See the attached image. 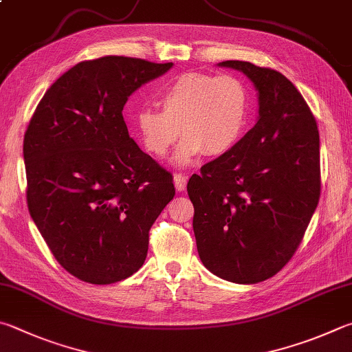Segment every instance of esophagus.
Wrapping results in <instances>:
<instances>
[{
  "instance_id": "obj_1",
  "label": "esophagus",
  "mask_w": 352,
  "mask_h": 352,
  "mask_svg": "<svg viewBox=\"0 0 352 352\" xmlns=\"http://www.w3.org/2000/svg\"><path fill=\"white\" fill-rule=\"evenodd\" d=\"M174 184H175V189L178 190V192H182V190L186 189L188 177L184 174H175L174 175Z\"/></svg>"
}]
</instances>
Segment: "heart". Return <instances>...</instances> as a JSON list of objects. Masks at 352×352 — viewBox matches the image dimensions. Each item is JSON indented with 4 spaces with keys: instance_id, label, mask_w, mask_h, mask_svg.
I'll list each match as a JSON object with an SVG mask.
<instances>
[{
    "instance_id": "b5f03b06",
    "label": "heart",
    "mask_w": 352,
    "mask_h": 352,
    "mask_svg": "<svg viewBox=\"0 0 352 352\" xmlns=\"http://www.w3.org/2000/svg\"><path fill=\"white\" fill-rule=\"evenodd\" d=\"M162 111L144 109L135 115L137 131L146 151L158 158L168 154L184 135L175 154L178 166H188L206 152L223 155L245 133L251 94L234 75L186 74L160 94Z\"/></svg>"
}]
</instances>
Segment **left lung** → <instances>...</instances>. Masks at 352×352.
Listing matches in <instances>:
<instances>
[{
    "label": "left lung",
    "mask_w": 352,
    "mask_h": 352,
    "mask_svg": "<svg viewBox=\"0 0 352 352\" xmlns=\"http://www.w3.org/2000/svg\"><path fill=\"white\" fill-rule=\"evenodd\" d=\"M258 95L257 123L232 151L189 178L200 260L240 285L270 278L291 260L320 197V138L297 87L277 70L221 61Z\"/></svg>",
    "instance_id": "8db88e82"
}]
</instances>
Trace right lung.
<instances>
[{"label": "right lung", "instance_id": "right-lung-1", "mask_svg": "<svg viewBox=\"0 0 352 352\" xmlns=\"http://www.w3.org/2000/svg\"><path fill=\"white\" fill-rule=\"evenodd\" d=\"M174 66L129 56L81 61L44 94L24 133L32 220L74 277L111 285L143 266L149 229L175 195L170 172L127 132L123 107Z\"/></svg>", "mask_w": 352, "mask_h": 352}]
</instances>
